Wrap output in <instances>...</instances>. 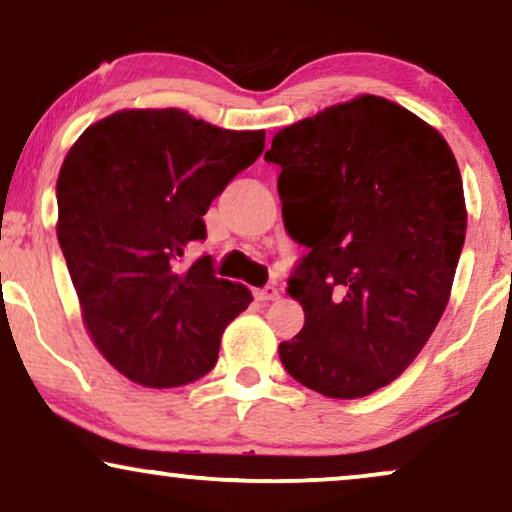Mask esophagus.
<instances>
[{
  "mask_svg": "<svg viewBox=\"0 0 512 512\" xmlns=\"http://www.w3.org/2000/svg\"><path fill=\"white\" fill-rule=\"evenodd\" d=\"M252 295H255V300H260V302H271L278 297V290L274 286H264V288L252 290Z\"/></svg>",
  "mask_w": 512,
  "mask_h": 512,
  "instance_id": "1",
  "label": "esophagus"
}]
</instances>
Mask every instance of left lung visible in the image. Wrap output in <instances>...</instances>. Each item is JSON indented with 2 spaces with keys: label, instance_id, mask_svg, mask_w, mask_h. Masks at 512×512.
I'll use <instances>...</instances> for the list:
<instances>
[{
  "label": "left lung",
  "instance_id": "8db88e82",
  "mask_svg": "<svg viewBox=\"0 0 512 512\" xmlns=\"http://www.w3.org/2000/svg\"><path fill=\"white\" fill-rule=\"evenodd\" d=\"M264 160L309 248L286 288L304 326L278 345L281 364L323 397H366L406 371L449 302L468 224L454 153L366 94L281 129Z\"/></svg>",
  "mask_w": 512,
  "mask_h": 512
}]
</instances>
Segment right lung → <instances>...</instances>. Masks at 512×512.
I'll list each match as a JSON object with an SVG mask.
<instances>
[{
    "label": "right lung",
    "mask_w": 512,
    "mask_h": 512,
    "mask_svg": "<svg viewBox=\"0 0 512 512\" xmlns=\"http://www.w3.org/2000/svg\"><path fill=\"white\" fill-rule=\"evenodd\" d=\"M264 151L177 108L120 111L84 129L56 181L58 243L82 319L108 364L146 387L193 383L217 364L250 290L215 276L203 215Z\"/></svg>",
    "instance_id": "add662e5"
}]
</instances>
